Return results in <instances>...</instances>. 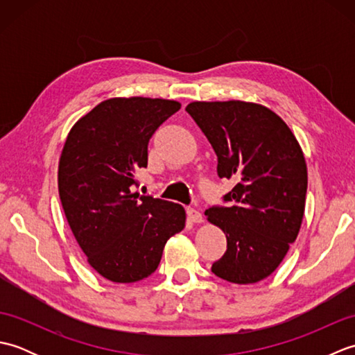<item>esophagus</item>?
Wrapping results in <instances>:
<instances>
[{"label": "esophagus", "mask_w": 355, "mask_h": 355, "mask_svg": "<svg viewBox=\"0 0 355 355\" xmlns=\"http://www.w3.org/2000/svg\"><path fill=\"white\" fill-rule=\"evenodd\" d=\"M186 214H187V221L189 223H202V215L200 210L189 207L186 210Z\"/></svg>", "instance_id": "obj_1"}]
</instances>
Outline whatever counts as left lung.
I'll list each match as a JSON object with an SVG mask.
<instances>
[{
  "mask_svg": "<svg viewBox=\"0 0 355 355\" xmlns=\"http://www.w3.org/2000/svg\"><path fill=\"white\" fill-rule=\"evenodd\" d=\"M218 157L220 178L235 182L205 215L227 238L212 271L233 284L270 276L297 238L306 197V163L291 130L258 103L192 102L186 107Z\"/></svg>",
  "mask_w": 355,
  "mask_h": 355,
  "instance_id": "1",
  "label": "left lung"
}]
</instances>
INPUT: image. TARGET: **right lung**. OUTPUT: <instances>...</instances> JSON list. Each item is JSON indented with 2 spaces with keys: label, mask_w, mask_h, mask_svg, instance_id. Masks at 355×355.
<instances>
[{
  "label": "right lung",
  "mask_w": 355,
  "mask_h": 355,
  "mask_svg": "<svg viewBox=\"0 0 355 355\" xmlns=\"http://www.w3.org/2000/svg\"><path fill=\"white\" fill-rule=\"evenodd\" d=\"M182 108L175 101L114 97L71 128L59 160L65 218L88 263L105 279L131 284L153 275L164 244L186 224L183 206L131 192L148 166V143Z\"/></svg>",
  "instance_id": "1"
}]
</instances>
